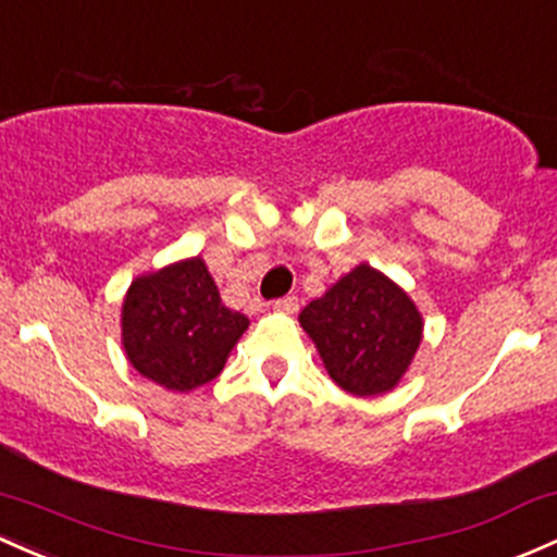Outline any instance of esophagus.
Returning a JSON list of instances; mask_svg holds the SVG:
<instances>
[{
    "mask_svg": "<svg viewBox=\"0 0 557 557\" xmlns=\"http://www.w3.org/2000/svg\"><path fill=\"white\" fill-rule=\"evenodd\" d=\"M272 307L277 311H283V314H293V311L298 309V298L296 296H283V298H277Z\"/></svg>",
    "mask_w": 557,
    "mask_h": 557,
    "instance_id": "1",
    "label": "esophagus"
}]
</instances>
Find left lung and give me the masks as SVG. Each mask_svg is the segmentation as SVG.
Returning a JSON list of instances; mask_svg holds the SVG:
<instances>
[{"label":"left lung","mask_w":557,"mask_h":557,"mask_svg":"<svg viewBox=\"0 0 557 557\" xmlns=\"http://www.w3.org/2000/svg\"><path fill=\"white\" fill-rule=\"evenodd\" d=\"M298 322L314 341L327 375L354 396L386 394L401 381L420 341L423 317L394 280L354 267Z\"/></svg>","instance_id":"8db88e82"}]
</instances>
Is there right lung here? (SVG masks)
I'll use <instances>...</instances> for the list:
<instances>
[{"instance_id": "obj_1", "label": "right lung", "mask_w": 557, "mask_h": 557, "mask_svg": "<svg viewBox=\"0 0 557 557\" xmlns=\"http://www.w3.org/2000/svg\"><path fill=\"white\" fill-rule=\"evenodd\" d=\"M246 327L248 317L224 307L200 256L134 280L121 309L132 368L180 394L213 381Z\"/></svg>"}]
</instances>
